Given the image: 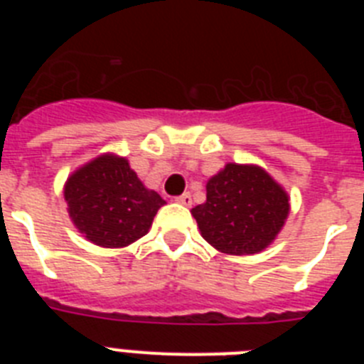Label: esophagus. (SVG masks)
Wrapping results in <instances>:
<instances>
[{
  "mask_svg": "<svg viewBox=\"0 0 364 364\" xmlns=\"http://www.w3.org/2000/svg\"><path fill=\"white\" fill-rule=\"evenodd\" d=\"M176 202H178V204H182V205H191L193 204L191 193H184V195L176 197Z\"/></svg>",
  "mask_w": 364,
  "mask_h": 364,
  "instance_id": "1",
  "label": "esophagus"
}]
</instances>
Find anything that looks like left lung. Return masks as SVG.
<instances>
[{
	"instance_id": "1",
	"label": "left lung",
	"mask_w": 364,
	"mask_h": 364,
	"mask_svg": "<svg viewBox=\"0 0 364 364\" xmlns=\"http://www.w3.org/2000/svg\"><path fill=\"white\" fill-rule=\"evenodd\" d=\"M290 213V197L259 166L226 164L205 186V202L191 215L215 250L253 255L275 240Z\"/></svg>"
}]
</instances>
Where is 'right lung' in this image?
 <instances>
[{
  "label": "right lung",
  "mask_w": 364,
  "mask_h": 364,
  "mask_svg": "<svg viewBox=\"0 0 364 364\" xmlns=\"http://www.w3.org/2000/svg\"><path fill=\"white\" fill-rule=\"evenodd\" d=\"M70 220L87 240L102 247H124L149 231L166 204L140 182L129 162L102 154L67 178L63 188Z\"/></svg>",
  "instance_id": "obj_1"
}]
</instances>
